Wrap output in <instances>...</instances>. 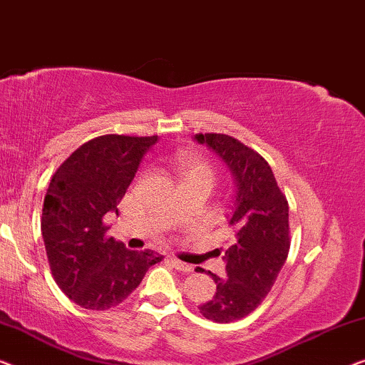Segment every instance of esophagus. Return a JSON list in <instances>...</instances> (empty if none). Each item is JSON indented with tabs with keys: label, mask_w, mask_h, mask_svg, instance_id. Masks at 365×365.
<instances>
[{
	"label": "esophagus",
	"mask_w": 365,
	"mask_h": 365,
	"mask_svg": "<svg viewBox=\"0 0 365 365\" xmlns=\"http://www.w3.org/2000/svg\"><path fill=\"white\" fill-rule=\"evenodd\" d=\"M172 264L175 266V268H177L178 271H183V273H192V271H193V266H192V264L183 263V261H180V259L173 258V259H172Z\"/></svg>",
	"instance_id": "1"
}]
</instances>
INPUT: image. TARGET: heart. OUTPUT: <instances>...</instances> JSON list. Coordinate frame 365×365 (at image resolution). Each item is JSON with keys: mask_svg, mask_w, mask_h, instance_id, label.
Segmentation results:
<instances>
[{"mask_svg": "<svg viewBox=\"0 0 365 365\" xmlns=\"http://www.w3.org/2000/svg\"><path fill=\"white\" fill-rule=\"evenodd\" d=\"M177 165L183 182H203L213 187L217 172L207 158L195 152H180L177 155Z\"/></svg>", "mask_w": 365, "mask_h": 365, "instance_id": "1", "label": "heart"}]
</instances>
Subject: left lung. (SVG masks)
Segmentation results:
<instances>
[{"mask_svg": "<svg viewBox=\"0 0 365 365\" xmlns=\"http://www.w3.org/2000/svg\"><path fill=\"white\" fill-rule=\"evenodd\" d=\"M227 162L236 182L232 243L225 251L227 278L208 271L217 292L198 309L213 322L243 319L258 307L278 278L289 253V207L269 163L227 133H197Z\"/></svg>", "mask_w": 365, "mask_h": 365, "instance_id": "obj_1", "label": "left lung"}]
</instances>
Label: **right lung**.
I'll list each match as a JSON object with an SVG mask.
<instances>
[{
    "mask_svg": "<svg viewBox=\"0 0 365 365\" xmlns=\"http://www.w3.org/2000/svg\"><path fill=\"white\" fill-rule=\"evenodd\" d=\"M157 140L158 135L96 137L51 178L41 232L54 281L81 307L107 311L120 304L163 259L150 250H127L107 236L110 227L104 222L106 213H117L142 157Z\"/></svg>",
    "mask_w": 365,
    "mask_h": 365,
    "instance_id": "right-lung-1",
    "label": "right lung"
}]
</instances>
